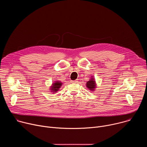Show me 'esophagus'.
<instances>
[{
	"mask_svg": "<svg viewBox=\"0 0 147 147\" xmlns=\"http://www.w3.org/2000/svg\"><path fill=\"white\" fill-rule=\"evenodd\" d=\"M71 82L73 83H77L78 81V80H73V81H71Z\"/></svg>",
	"mask_w": 147,
	"mask_h": 147,
	"instance_id": "esophagus-1",
	"label": "esophagus"
}]
</instances>
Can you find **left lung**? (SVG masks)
Masks as SVG:
<instances>
[{
  "label": "left lung",
  "instance_id": "obj_1",
  "mask_svg": "<svg viewBox=\"0 0 147 147\" xmlns=\"http://www.w3.org/2000/svg\"><path fill=\"white\" fill-rule=\"evenodd\" d=\"M95 81L93 79H91V80H90L87 82V87L90 90H94V89L95 87Z\"/></svg>",
  "mask_w": 147,
  "mask_h": 147
}]
</instances>
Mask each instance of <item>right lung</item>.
Here are the masks:
<instances>
[{
    "instance_id": "right-lung-1",
    "label": "right lung",
    "mask_w": 147,
    "mask_h": 147,
    "mask_svg": "<svg viewBox=\"0 0 147 147\" xmlns=\"http://www.w3.org/2000/svg\"><path fill=\"white\" fill-rule=\"evenodd\" d=\"M61 82L59 81H56L53 84V86L52 87V90L53 91V92L54 91L56 92L57 90H59V88L61 87Z\"/></svg>"
}]
</instances>
